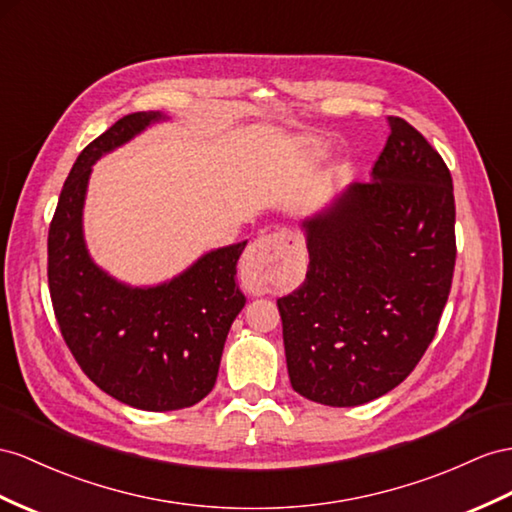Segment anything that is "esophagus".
Listing matches in <instances>:
<instances>
[{
	"label": "esophagus",
	"instance_id": "34e87169",
	"mask_svg": "<svg viewBox=\"0 0 512 512\" xmlns=\"http://www.w3.org/2000/svg\"><path fill=\"white\" fill-rule=\"evenodd\" d=\"M300 240L298 235L281 229L274 233L261 235L255 240L244 255V268H248L261 277H277V274L285 268H290L300 255Z\"/></svg>",
	"mask_w": 512,
	"mask_h": 512
}]
</instances>
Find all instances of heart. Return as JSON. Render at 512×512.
Returning <instances> with one entry per match:
<instances>
[{"label": "heart", "instance_id": "obj_1", "mask_svg": "<svg viewBox=\"0 0 512 512\" xmlns=\"http://www.w3.org/2000/svg\"><path fill=\"white\" fill-rule=\"evenodd\" d=\"M305 144H307L309 153H313V155H324L326 151H329V142L322 138H309Z\"/></svg>", "mask_w": 512, "mask_h": 512}]
</instances>
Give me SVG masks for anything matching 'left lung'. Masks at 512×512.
Masks as SVG:
<instances>
[{"mask_svg": "<svg viewBox=\"0 0 512 512\" xmlns=\"http://www.w3.org/2000/svg\"><path fill=\"white\" fill-rule=\"evenodd\" d=\"M370 181L300 220L309 268L277 300L290 383L326 406L385 396L413 372L450 294L454 188L428 140L398 116Z\"/></svg>", "mask_w": 512, "mask_h": 512, "instance_id": "left-lung-1", "label": "left lung"}]
</instances>
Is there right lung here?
<instances>
[{
	"mask_svg": "<svg viewBox=\"0 0 512 512\" xmlns=\"http://www.w3.org/2000/svg\"><path fill=\"white\" fill-rule=\"evenodd\" d=\"M162 112L123 116L77 155L49 227V292L64 342L84 374L108 396L140 411H179L216 385L222 348L246 305L235 266L246 240L212 248L155 285H131L88 251L84 205L93 166Z\"/></svg>",
	"mask_w": 512,
	"mask_h": 512,
	"instance_id": "obj_1",
	"label": "right lung"
}]
</instances>
